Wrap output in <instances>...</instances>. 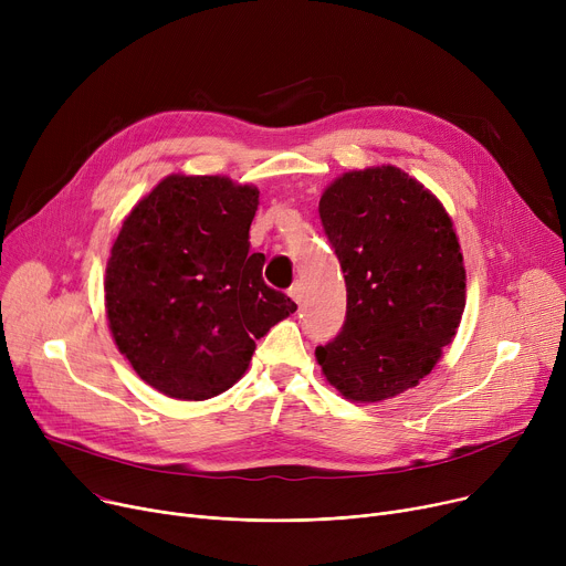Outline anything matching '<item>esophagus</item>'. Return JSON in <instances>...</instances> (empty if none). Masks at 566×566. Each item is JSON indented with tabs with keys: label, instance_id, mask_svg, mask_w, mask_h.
<instances>
[{
	"label": "esophagus",
	"instance_id": "1",
	"mask_svg": "<svg viewBox=\"0 0 566 566\" xmlns=\"http://www.w3.org/2000/svg\"><path fill=\"white\" fill-rule=\"evenodd\" d=\"M289 295H291V298H293L295 303H301V301H303V284L295 282V284L289 289Z\"/></svg>",
	"mask_w": 566,
	"mask_h": 566
}]
</instances>
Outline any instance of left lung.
<instances>
[{
    "mask_svg": "<svg viewBox=\"0 0 566 566\" xmlns=\"http://www.w3.org/2000/svg\"><path fill=\"white\" fill-rule=\"evenodd\" d=\"M321 222L346 280V321L316 363L348 401L415 388L452 344L465 265L442 201L395 165L350 169L323 190Z\"/></svg>",
    "mask_w": 566,
    "mask_h": 566,
    "instance_id": "left-lung-1",
    "label": "left lung"
}]
</instances>
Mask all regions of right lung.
Masks as SVG:
<instances>
[{"label":"right lung","mask_w":566,"mask_h":566,"mask_svg":"<svg viewBox=\"0 0 566 566\" xmlns=\"http://www.w3.org/2000/svg\"><path fill=\"white\" fill-rule=\"evenodd\" d=\"M259 190L229 176L169 174L114 238L105 268L112 339L135 374L181 401L227 392L256 339L298 310L250 254Z\"/></svg>","instance_id":"add662e5"}]
</instances>
